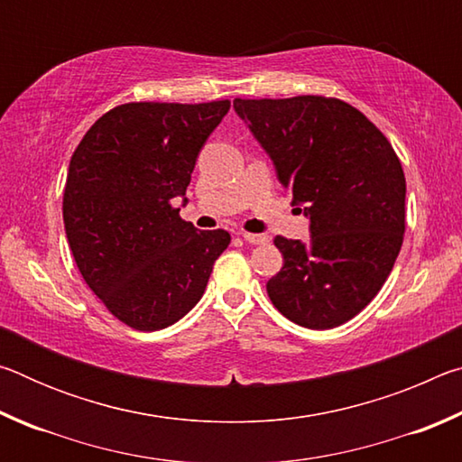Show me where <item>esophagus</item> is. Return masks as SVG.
Segmentation results:
<instances>
[{
    "mask_svg": "<svg viewBox=\"0 0 462 462\" xmlns=\"http://www.w3.org/2000/svg\"><path fill=\"white\" fill-rule=\"evenodd\" d=\"M242 238H245L248 245H264L269 238L264 234H250V232H242Z\"/></svg>",
    "mask_w": 462,
    "mask_h": 462,
    "instance_id": "34e87169",
    "label": "esophagus"
}]
</instances>
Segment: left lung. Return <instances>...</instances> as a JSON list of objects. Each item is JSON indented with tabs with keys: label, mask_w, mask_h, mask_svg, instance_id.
Returning <instances> with one entry per match:
<instances>
[{
	"label": "left lung",
	"mask_w": 462,
	"mask_h": 462,
	"mask_svg": "<svg viewBox=\"0 0 462 462\" xmlns=\"http://www.w3.org/2000/svg\"><path fill=\"white\" fill-rule=\"evenodd\" d=\"M234 109L310 217L308 242L275 238L283 267L267 283L273 306L311 330L348 322L379 293L403 242L405 177L393 146L336 97L234 99Z\"/></svg>",
	"instance_id": "left-lung-1"
}]
</instances>
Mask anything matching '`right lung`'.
Masks as SVG:
<instances>
[{
	"instance_id": "1",
	"label": "right lung",
	"mask_w": 462,
	"mask_h": 462,
	"mask_svg": "<svg viewBox=\"0 0 462 462\" xmlns=\"http://www.w3.org/2000/svg\"><path fill=\"white\" fill-rule=\"evenodd\" d=\"M228 109V99L132 101L101 116L71 156L69 246L91 291L134 330H162L193 310L230 245L226 230L193 228L173 208Z\"/></svg>"
}]
</instances>
